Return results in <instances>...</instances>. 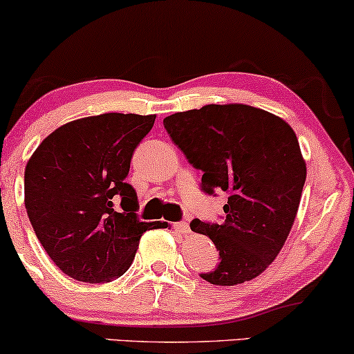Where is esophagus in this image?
Instances as JSON below:
<instances>
[{
    "mask_svg": "<svg viewBox=\"0 0 354 354\" xmlns=\"http://www.w3.org/2000/svg\"><path fill=\"white\" fill-rule=\"evenodd\" d=\"M173 227L176 229L178 232H181V234H188V232L191 231L189 224H188V223H183V221H181V223H174Z\"/></svg>",
    "mask_w": 354,
    "mask_h": 354,
    "instance_id": "esophagus-1",
    "label": "esophagus"
}]
</instances>
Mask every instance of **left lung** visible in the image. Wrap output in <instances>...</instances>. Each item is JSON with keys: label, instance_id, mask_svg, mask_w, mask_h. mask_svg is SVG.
<instances>
[{"label": "left lung", "instance_id": "left-lung-1", "mask_svg": "<svg viewBox=\"0 0 354 354\" xmlns=\"http://www.w3.org/2000/svg\"><path fill=\"white\" fill-rule=\"evenodd\" d=\"M163 125L186 160L201 169V189L227 193L224 221H191L219 250L212 285L244 283L279 255L295 221L306 166L295 131L266 110L242 104L173 113Z\"/></svg>", "mask_w": 354, "mask_h": 354}]
</instances>
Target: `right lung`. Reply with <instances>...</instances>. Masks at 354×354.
Here are the masks:
<instances>
[{
  "mask_svg": "<svg viewBox=\"0 0 354 354\" xmlns=\"http://www.w3.org/2000/svg\"><path fill=\"white\" fill-rule=\"evenodd\" d=\"M156 115L104 113L66 123L36 148L24 171V204L44 250L64 274L105 283L129 270L143 232L125 181L135 148ZM121 199L122 211L115 210Z\"/></svg>",
  "mask_w": 354,
  "mask_h": 354,
  "instance_id": "add662e5",
  "label": "right lung"
}]
</instances>
